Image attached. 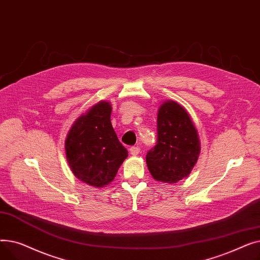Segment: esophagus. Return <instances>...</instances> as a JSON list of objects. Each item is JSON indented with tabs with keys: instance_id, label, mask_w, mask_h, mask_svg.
<instances>
[{
	"instance_id": "esophagus-1",
	"label": "esophagus",
	"mask_w": 260,
	"mask_h": 260,
	"mask_svg": "<svg viewBox=\"0 0 260 260\" xmlns=\"http://www.w3.org/2000/svg\"><path fill=\"white\" fill-rule=\"evenodd\" d=\"M129 153L133 155V156H137L139 153H140V147L139 146H132L129 148Z\"/></svg>"
}]
</instances>
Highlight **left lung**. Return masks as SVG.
Wrapping results in <instances>:
<instances>
[{
  "label": "left lung",
  "instance_id": "1",
  "mask_svg": "<svg viewBox=\"0 0 260 260\" xmlns=\"http://www.w3.org/2000/svg\"><path fill=\"white\" fill-rule=\"evenodd\" d=\"M157 142L146 154V165L156 180L176 183L196 165L200 143L185 109L174 101L163 103L157 118Z\"/></svg>",
  "mask_w": 260,
  "mask_h": 260
}]
</instances>
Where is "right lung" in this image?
<instances>
[{"label": "right lung", "mask_w": 260, "mask_h": 260, "mask_svg": "<svg viewBox=\"0 0 260 260\" xmlns=\"http://www.w3.org/2000/svg\"><path fill=\"white\" fill-rule=\"evenodd\" d=\"M112 107L99 102L80 116L65 141L66 158L73 173L83 182L97 187L112 182L127 157L111 122Z\"/></svg>", "instance_id": "add662e5"}]
</instances>
